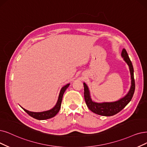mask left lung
Returning <instances> with one entry per match:
<instances>
[{
  "label": "left lung",
  "mask_w": 147,
  "mask_h": 147,
  "mask_svg": "<svg viewBox=\"0 0 147 147\" xmlns=\"http://www.w3.org/2000/svg\"><path fill=\"white\" fill-rule=\"evenodd\" d=\"M122 57L127 63L130 68L131 79V86L130 90L124 98L119 100L112 102L96 103L93 102L90 96L89 90L86 83H84V96L87 106L92 111L99 115L105 116H113L121 111L126 105L130 102L133 98L135 90V81L134 78V69L132 63L128 57L127 52L125 49H123L121 53Z\"/></svg>",
  "instance_id": "1"
}]
</instances>
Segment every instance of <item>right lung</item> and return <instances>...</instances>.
<instances>
[{
	"label": "right lung",
	"instance_id": "right-lung-1",
	"mask_svg": "<svg viewBox=\"0 0 147 147\" xmlns=\"http://www.w3.org/2000/svg\"><path fill=\"white\" fill-rule=\"evenodd\" d=\"M69 84H67V85L64 86L62 88L60 91L59 97H58V101L55 105V106L50 110L43 111V112H32V111H28L23 108L22 109L24 110L29 116H31V117H32V118L38 120H45V119H48L51 118H53L54 116H55L58 113V111H59L60 109L63 94L64 92H65L66 90L67 89V88L69 87Z\"/></svg>",
	"mask_w": 147,
	"mask_h": 147
}]
</instances>
